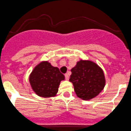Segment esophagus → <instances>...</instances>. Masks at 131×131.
<instances>
[{
	"label": "esophagus",
	"mask_w": 131,
	"mask_h": 131,
	"mask_svg": "<svg viewBox=\"0 0 131 131\" xmlns=\"http://www.w3.org/2000/svg\"><path fill=\"white\" fill-rule=\"evenodd\" d=\"M65 78H66V79L67 80H68L69 78V73H66V74H65Z\"/></svg>",
	"instance_id": "34e87169"
}]
</instances>
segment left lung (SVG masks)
<instances>
[{
  "label": "left lung",
  "instance_id": "1",
  "mask_svg": "<svg viewBox=\"0 0 131 131\" xmlns=\"http://www.w3.org/2000/svg\"><path fill=\"white\" fill-rule=\"evenodd\" d=\"M71 71L69 81L73 83L77 96L81 99L88 100L94 98L105 86L103 70L91 61L81 60Z\"/></svg>",
  "mask_w": 131,
  "mask_h": 131
}]
</instances>
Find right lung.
<instances>
[{"label": "right lung", "mask_w": 131, "mask_h": 131, "mask_svg": "<svg viewBox=\"0 0 131 131\" xmlns=\"http://www.w3.org/2000/svg\"><path fill=\"white\" fill-rule=\"evenodd\" d=\"M64 78L58 68L52 66L48 62H42L31 73L29 82L37 95L48 98L56 95L60 83Z\"/></svg>", "instance_id": "1"}]
</instances>
